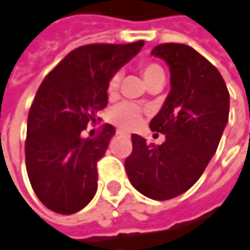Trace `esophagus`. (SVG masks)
<instances>
[{"label":"esophagus","mask_w":250,"mask_h":250,"mask_svg":"<svg viewBox=\"0 0 250 250\" xmlns=\"http://www.w3.org/2000/svg\"><path fill=\"white\" fill-rule=\"evenodd\" d=\"M117 134L122 136V134H125V131H123V130H117Z\"/></svg>","instance_id":"esophagus-1"}]
</instances>
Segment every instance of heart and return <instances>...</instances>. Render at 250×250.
I'll use <instances>...</instances> for the list:
<instances>
[{
	"label": "heart",
	"instance_id": "b5f03b06",
	"mask_svg": "<svg viewBox=\"0 0 250 250\" xmlns=\"http://www.w3.org/2000/svg\"><path fill=\"white\" fill-rule=\"evenodd\" d=\"M140 72L145 78L146 83L155 81V79H159V78H165L164 74V69L158 65V63H153V62H145L140 65ZM119 85H120V75L119 74H114V75L110 78L108 81V85H107V91L110 95H114L119 89ZM110 119L114 125H120L122 128L125 130H131L134 128L136 125H139L140 120H142V110L134 105V104H130V103H123L120 105H117L111 114H110Z\"/></svg>",
	"mask_w": 250,
	"mask_h": 250
}]
</instances>
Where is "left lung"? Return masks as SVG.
Listing matches in <instances>:
<instances>
[{
    "label": "left lung",
    "instance_id": "8db88e82",
    "mask_svg": "<svg viewBox=\"0 0 250 250\" xmlns=\"http://www.w3.org/2000/svg\"><path fill=\"white\" fill-rule=\"evenodd\" d=\"M152 55L171 71V91L149 125L165 134V142L149 145L131 134L125 165L139 192L164 201L188 191L207 168L229 120L230 97L217 68L191 46L164 43Z\"/></svg>",
    "mask_w": 250,
    "mask_h": 250
}]
</instances>
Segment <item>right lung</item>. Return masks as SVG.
Here are the masks:
<instances>
[{"label":"right lung","instance_id":"add662e5","mask_svg":"<svg viewBox=\"0 0 250 250\" xmlns=\"http://www.w3.org/2000/svg\"><path fill=\"white\" fill-rule=\"evenodd\" d=\"M145 44L92 43L74 49L39 86L27 119L25 168L37 198L52 211L74 214L97 192V162L116 128L82 137L108 103L107 85Z\"/></svg>","mask_w":250,"mask_h":250}]
</instances>
